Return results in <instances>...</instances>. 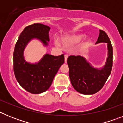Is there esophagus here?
Masks as SVG:
<instances>
[{
	"mask_svg": "<svg viewBox=\"0 0 123 123\" xmlns=\"http://www.w3.org/2000/svg\"><path fill=\"white\" fill-rule=\"evenodd\" d=\"M68 56L67 55H65V62L67 63V58H68Z\"/></svg>",
	"mask_w": 123,
	"mask_h": 123,
	"instance_id": "1",
	"label": "esophagus"
}]
</instances>
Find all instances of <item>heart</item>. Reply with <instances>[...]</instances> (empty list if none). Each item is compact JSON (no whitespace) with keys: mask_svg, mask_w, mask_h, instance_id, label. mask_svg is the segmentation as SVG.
<instances>
[{"mask_svg":"<svg viewBox=\"0 0 123 123\" xmlns=\"http://www.w3.org/2000/svg\"><path fill=\"white\" fill-rule=\"evenodd\" d=\"M84 37V36L83 34H74V35L70 36L68 37H65L62 39V43L65 47L72 46V45L80 42L83 39ZM55 43L56 45H58V43L56 41H55ZM86 44H87V42H86Z\"/></svg>","mask_w":123,"mask_h":123,"instance_id":"heart-1","label":"heart"}]
</instances>
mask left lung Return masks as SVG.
<instances>
[{"label":"left lung","mask_w":123,"mask_h":123,"mask_svg":"<svg viewBox=\"0 0 123 123\" xmlns=\"http://www.w3.org/2000/svg\"><path fill=\"white\" fill-rule=\"evenodd\" d=\"M107 44L108 57L105 65L100 69L93 67L81 56L71 55L67 59L69 76L71 84L77 92L84 95L97 93L103 87L111 71L113 66V47L105 31L100 30L96 44Z\"/></svg>","instance_id":"obj_1"}]
</instances>
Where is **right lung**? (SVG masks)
Wrapping results in <instances>:
<instances>
[{
  "label": "right lung",
  "mask_w": 123,
  "mask_h": 123,
  "mask_svg": "<svg viewBox=\"0 0 123 123\" xmlns=\"http://www.w3.org/2000/svg\"><path fill=\"white\" fill-rule=\"evenodd\" d=\"M50 28L41 23H34L23 29L13 52V70L15 78L23 89L31 94H41L50 87L60 67L65 62L64 54L53 56L47 54L36 63L27 62L24 50L29 41L37 39L45 46L49 42Z\"/></svg>",
  "instance_id": "add662e5"
}]
</instances>
